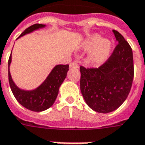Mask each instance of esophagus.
<instances>
[{
  "label": "esophagus",
  "mask_w": 145,
  "mask_h": 145,
  "mask_svg": "<svg viewBox=\"0 0 145 145\" xmlns=\"http://www.w3.org/2000/svg\"><path fill=\"white\" fill-rule=\"evenodd\" d=\"M70 67L71 68H78V64L77 63V62L74 61L70 63Z\"/></svg>",
  "instance_id": "1"
}]
</instances>
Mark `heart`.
Returning a JSON list of instances; mask_svg holds the SVG:
<instances>
[{
  "instance_id": "obj_1",
  "label": "heart",
  "mask_w": 145,
  "mask_h": 145,
  "mask_svg": "<svg viewBox=\"0 0 145 145\" xmlns=\"http://www.w3.org/2000/svg\"><path fill=\"white\" fill-rule=\"evenodd\" d=\"M85 50H92L89 55L91 63L99 64L105 62L112 50V42L106 39H102L99 34H92L85 39L82 45Z\"/></svg>"
}]
</instances>
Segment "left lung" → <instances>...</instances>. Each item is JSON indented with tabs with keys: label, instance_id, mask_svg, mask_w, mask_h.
I'll use <instances>...</instances> for the list:
<instances>
[{
	"label": "left lung",
	"instance_id": "1",
	"mask_svg": "<svg viewBox=\"0 0 145 145\" xmlns=\"http://www.w3.org/2000/svg\"><path fill=\"white\" fill-rule=\"evenodd\" d=\"M112 32L118 44L108 60L98 68L80 67L84 99L91 109L101 113L112 112L123 103L134 78L132 49L120 33Z\"/></svg>",
	"mask_w": 145,
	"mask_h": 145
}]
</instances>
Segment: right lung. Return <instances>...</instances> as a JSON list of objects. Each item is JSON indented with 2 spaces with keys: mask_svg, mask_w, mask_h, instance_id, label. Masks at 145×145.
I'll return each mask as SVG.
<instances>
[{
  "mask_svg": "<svg viewBox=\"0 0 145 145\" xmlns=\"http://www.w3.org/2000/svg\"><path fill=\"white\" fill-rule=\"evenodd\" d=\"M46 25L42 24H35L31 25L21 34V36L30 33ZM11 62V54L8 60V81L12 93L19 103L26 109L34 112H41L53 106L59 91V88L66 78L67 73L69 70V65H57L51 71L50 74L42 84L36 89L31 91L22 90L15 85L11 78L9 67Z\"/></svg>",
  "mask_w": 145,
  "mask_h": 145,
  "instance_id": "right-lung-1",
  "label": "right lung"
}]
</instances>
